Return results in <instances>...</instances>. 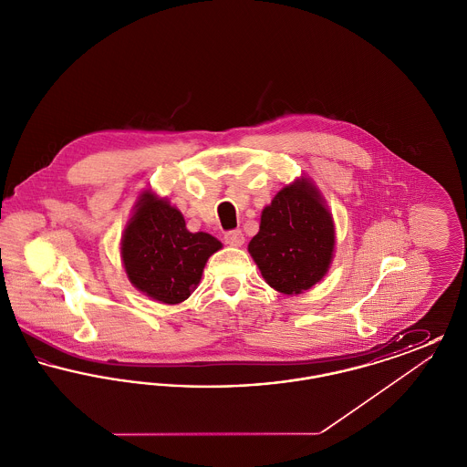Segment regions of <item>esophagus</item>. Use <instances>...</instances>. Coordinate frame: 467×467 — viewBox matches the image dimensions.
<instances>
[{
    "label": "esophagus",
    "instance_id": "obj_1",
    "mask_svg": "<svg viewBox=\"0 0 467 467\" xmlns=\"http://www.w3.org/2000/svg\"><path fill=\"white\" fill-rule=\"evenodd\" d=\"M225 244H231V246H242L244 244V233L240 229H234V231H227L225 236H223Z\"/></svg>",
    "mask_w": 467,
    "mask_h": 467
}]
</instances>
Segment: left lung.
<instances>
[{
    "label": "left lung",
    "instance_id": "8db88e82",
    "mask_svg": "<svg viewBox=\"0 0 467 467\" xmlns=\"http://www.w3.org/2000/svg\"><path fill=\"white\" fill-rule=\"evenodd\" d=\"M334 223L326 201L308 178L285 185L261 215L248 252L267 285L301 294L320 282L333 261Z\"/></svg>",
    "mask_w": 467,
    "mask_h": 467
}]
</instances>
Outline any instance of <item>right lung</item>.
Segmentation results:
<instances>
[{"mask_svg": "<svg viewBox=\"0 0 467 467\" xmlns=\"http://www.w3.org/2000/svg\"><path fill=\"white\" fill-rule=\"evenodd\" d=\"M223 244L208 233H191L168 200L145 191L124 229L120 257L130 282L164 305L185 301L200 284L202 269Z\"/></svg>", "mask_w": 467, "mask_h": 467, "instance_id": "obj_1", "label": "right lung"}]
</instances>
